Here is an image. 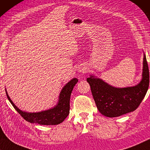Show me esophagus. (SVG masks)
Here are the masks:
<instances>
[{"mask_svg":"<svg viewBox=\"0 0 150 150\" xmlns=\"http://www.w3.org/2000/svg\"><path fill=\"white\" fill-rule=\"evenodd\" d=\"M80 72H82V73H85L86 72V69H81V70L79 71Z\"/></svg>","mask_w":150,"mask_h":150,"instance_id":"esophagus-1","label":"esophagus"}]
</instances>
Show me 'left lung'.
I'll use <instances>...</instances> for the list:
<instances>
[{
	"label": "left lung",
	"mask_w": 150,
	"mask_h": 150,
	"mask_svg": "<svg viewBox=\"0 0 150 150\" xmlns=\"http://www.w3.org/2000/svg\"><path fill=\"white\" fill-rule=\"evenodd\" d=\"M97 109L106 117H115L137 109L147 93L149 73L146 56L144 54L142 79L132 87L115 88L103 80L90 75L87 78Z\"/></svg>",
	"instance_id": "8db88e82"
}]
</instances>
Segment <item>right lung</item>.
<instances>
[{"label": "right lung", "instance_id": "right-lung-1", "mask_svg": "<svg viewBox=\"0 0 150 150\" xmlns=\"http://www.w3.org/2000/svg\"><path fill=\"white\" fill-rule=\"evenodd\" d=\"M77 78H73L68 82L61 90L59 95L58 103L54 107L48 110L42 111L37 113H28L23 111L18 108L12 102L5 90L7 98L15 109L20 113L24 120L30 123L39 124L41 125H57L64 121L69 113L70 110V98L72 90L77 83Z\"/></svg>", "mask_w": 150, "mask_h": 150}]
</instances>
